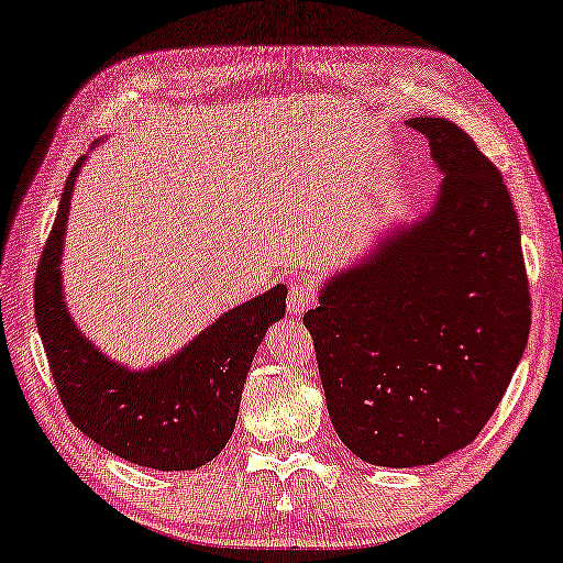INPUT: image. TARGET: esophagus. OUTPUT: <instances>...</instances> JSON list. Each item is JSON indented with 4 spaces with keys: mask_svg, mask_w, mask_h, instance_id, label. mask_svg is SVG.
Masks as SVG:
<instances>
[{
    "mask_svg": "<svg viewBox=\"0 0 563 563\" xmlns=\"http://www.w3.org/2000/svg\"><path fill=\"white\" fill-rule=\"evenodd\" d=\"M288 313L290 316H303L308 308H313L316 303V288L313 283H310L308 278H290L288 283Z\"/></svg>",
    "mask_w": 563,
    "mask_h": 563,
    "instance_id": "34e87169",
    "label": "esophagus"
}]
</instances>
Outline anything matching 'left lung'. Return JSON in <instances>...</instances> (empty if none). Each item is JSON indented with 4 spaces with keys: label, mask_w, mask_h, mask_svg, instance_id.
<instances>
[{
    "label": "left lung",
    "mask_w": 563,
    "mask_h": 563,
    "mask_svg": "<svg viewBox=\"0 0 563 563\" xmlns=\"http://www.w3.org/2000/svg\"><path fill=\"white\" fill-rule=\"evenodd\" d=\"M444 174L430 212L341 267L303 316L341 442L379 467L477 438L521 362L531 298L500 172L448 119H412Z\"/></svg>",
    "instance_id": "1"
}]
</instances>
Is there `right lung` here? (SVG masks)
<instances>
[{
	"label": "right lung",
	"mask_w": 563,
	"mask_h": 563,
	"mask_svg": "<svg viewBox=\"0 0 563 563\" xmlns=\"http://www.w3.org/2000/svg\"><path fill=\"white\" fill-rule=\"evenodd\" d=\"M86 158L67 176L35 278V321L57 394L70 422L113 455L154 470L201 467L232 438L250 364L267 325L285 316L288 288L275 285L234 306L148 368L108 358L75 325L63 296L67 214Z\"/></svg>",
	"instance_id": "add662e5"
}]
</instances>
